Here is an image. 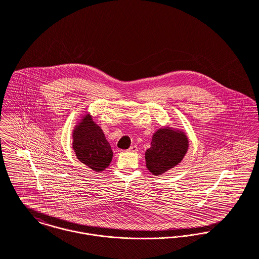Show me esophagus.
I'll use <instances>...</instances> for the list:
<instances>
[{"mask_svg":"<svg viewBox=\"0 0 259 259\" xmlns=\"http://www.w3.org/2000/svg\"><path fill=\"white\" fill-rule=\"evenodd\" d=\"M128 151H131V152H137V151H138V147H137V146H132L131 148H128Z\"/></svg>","mask_w":259,"mask_h":259,"instance_id":"obj_1","label":"esophagus"}]
</instances>
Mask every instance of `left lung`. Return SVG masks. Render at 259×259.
<instances>
[{"label": "left lung", "mask_w": 259, "mask_h": 259, "mask_svg": "<svg viewBox=\"0 0 259 259\" xmlns=\"http://www.w3.org/2000/svg\"><path fill=\"white\" fill-rule=\"evenodd\" d=\"M150 145L146 151L147 167L152 175L159 176L183 160L188 148V139L182 131L162 127L153 134Z\"/></svg>", "instance_id": "left-lung-1"}]
</instances>
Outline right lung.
Here are the masks:
<instances>
[{
    "label": "right lung",
    "instance_id": "add662e5",
    "mask_svg": "<svg viewBox=\"0 0 259 259\" xmlns=\"http://www.w3.org/2000/svg\"><path fill=\"white\" fill-rule=\"evenodd\" d=\"M73 148L77 159L95 171H102L111 163L112 150L102 128L85 114L74 127Z\"/></svg>",
    "mask_w": 259,
    "mask_h": 259
}]
</instances>
